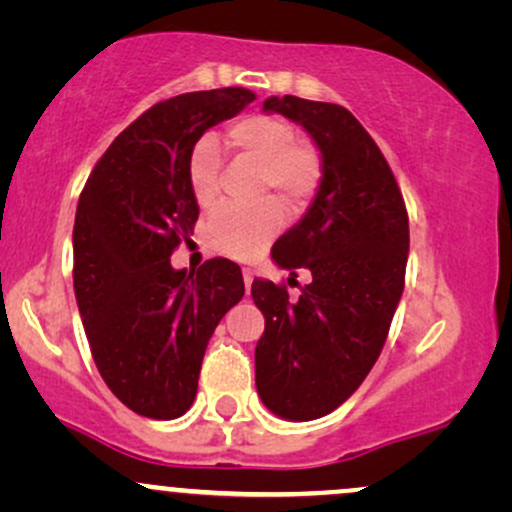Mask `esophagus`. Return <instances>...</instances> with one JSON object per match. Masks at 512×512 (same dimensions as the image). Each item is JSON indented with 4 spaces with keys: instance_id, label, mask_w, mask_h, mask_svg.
<instances>
[{
    "instance_id": "esophagus-1",
    "label": "esophagus",
    "mask_w": 512,
    "mask_h": 512,
    "mask_svg": "<svg viewBox=\"0 0 512 512\" xmlns=\"http://www.w3.org/2000/svg\"><path fill=\"white\" fill-rule=\"evenodd\" d=\"M252 279H255V274H252V269H243V281H245V289H248V293H250Z\"/></svg>"
}]
</instances>
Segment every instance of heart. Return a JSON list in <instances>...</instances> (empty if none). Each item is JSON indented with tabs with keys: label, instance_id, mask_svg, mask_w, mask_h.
I'll use <instances>...</instances> for the list:
<instances>
[{
	"label": "heart",
	"instance_id": "1",
	"mask_svg": "<svg viewBox=\"0 0 512 512\" xmlns=\"http://www.w3.org/2000/svg\"><path fill=\"white\" fill-rule=\"evenodd\" d=\"M228 144L240 156L260 166L257 197L276 195L293 214L303 211L317 195L322 182V156L313 144L298 139L293 122L274 115H248L233 122L226 132ZM221 154L209 137L192 146L187 158V187L197 207L207 209L219 192ZM284 226V211L276 202L255 209H219L211 216L207 245L223 257L255 260Z\"/></svg>",
	"mask_w": 512,
	"mask_h": 512
}]
</instances>
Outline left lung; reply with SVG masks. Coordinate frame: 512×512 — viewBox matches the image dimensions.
<instances>
[{
    "mask_svg": "<svg viewBox=\"0 0 512 512\" xmlns=\"http://www.w3.org/2000/svg\"><path fill=\"white\" fill-rule=\"evenodd\" d=\"M264 113L298 122L322 156L320 190L272 260L308 269L298 301L286 286L252 281L264 315L255 385L264 407L313 421L344 404L378 361L390 332L409 257V216L383 151L349 110L334 103L267 98Z\"/></svg>",
    "mask_w": 512,
    "mask_h": 512,
    "instance_id": "obj_1",
    "label": "left lung"
}]
</instances>
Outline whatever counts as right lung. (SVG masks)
<instances>
[{"label": "right lung", "instance_id": "obj_1", "mask_svg": "<svg viewBox=\"0 0 512 512\" xmlns=\"http://www.w3.org/2000/svg\"><path fill=\"white\" fill-rule=\"evenodd\" d=\"M255 101L248 88L182 93L117 134L88 175L74 219V293L110 392L146 419H178L197 395L204 351L245 293L236 262L197 272L170 255L199 216L187 158L209 127Z\"/></svg>", "mask_w": 512, "mask_h": 512}]
</instances>
